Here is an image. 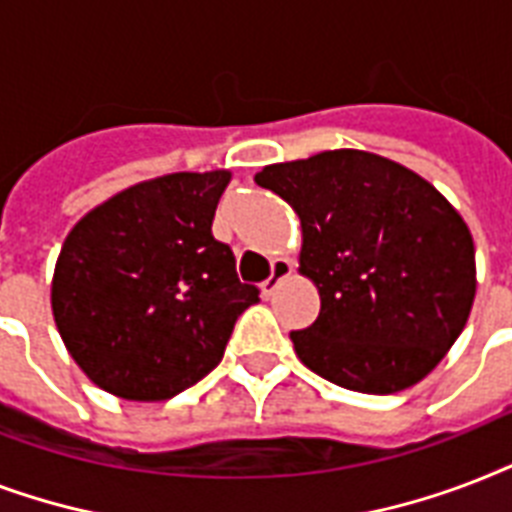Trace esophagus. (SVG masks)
I'll return each instance as SVG.
<instances>
[{
	"instance_id": "obj_1",
	"label": "esophagus",
	"mask_w": 512,
	"mask_h": 512,
	"mask_svg": "<svg viewBox=\"0 0 512 512\" xmlns=\"http://www.w3.org/2000/svg\"><path fill=\"white\" fill-rule=\"evenodd\" d=\"M291 261L288 259H275L272 261V275L267 277V280H264V283H261V293H264V296H272V293L277 291V285L283 283L285 277L291 275Z\"/></svg>"
}]
</instances>
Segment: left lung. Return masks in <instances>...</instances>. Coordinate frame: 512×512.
<instances>
[{"label": "left lung", "mask_w": 512, "mask_h": 512, "mask_svg": "<svg viewBox=\"0 0 512 512\" xmlns=\"http://www.w3.org/2000/svg\"><path fill=\"white\" fill-rule=\"evenodd\" d=\"M253 181L299 216V272L320 293L318 320L291 334L301 363L371 395L422 382L473 310L475 245L457 208L406 165L360 149L275 162Z\"/></svg>", "instance_id": "obj_1"}]
</instances>
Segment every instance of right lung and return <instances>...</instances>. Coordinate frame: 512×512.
Segmentation results:
<instances>
[{"instance_id":"right-lung-1","label":"right lung","mask_w":512,"mask_h":512,"mask_svg":"<svg viewBox=\"0 0 512 512\" xmlns=\"http://www.w3.org/2000/svg\"><path fill=\"white\" fill-rule=\"evenodd\" d=\"M229 170L168 173L122 189L71 227L50 307L85 376L122 400H168L224 358L259 301L211 232Z\"/></svg>"}]
</instances>
